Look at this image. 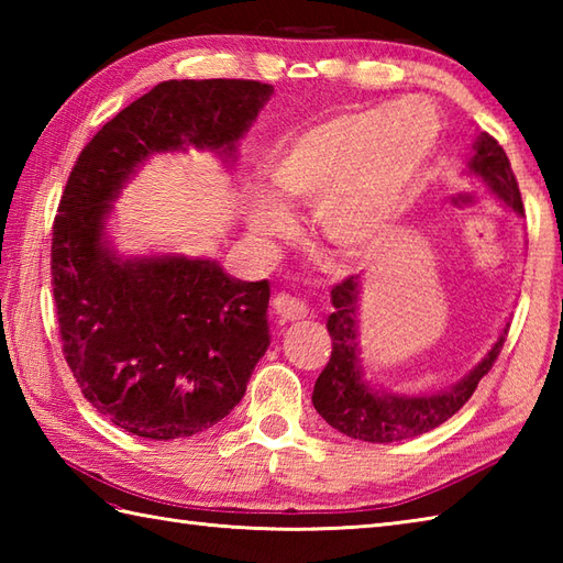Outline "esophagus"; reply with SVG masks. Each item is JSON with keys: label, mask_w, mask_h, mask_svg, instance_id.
I'll list each match as a JSON object with an SVG mask.
<instances>
[{"label": "esophagus", "mask_w": 563, "mask_h": 563, "mask_svg": "<svg viewBox=\"0 0 563 563\" xmlns=\"http://www.w3.org/2000/svg\"><path fill=\"white\" fill-rule=\"evenodd\" d=\"M273 312L278 314L280 321H297L307 317V305L297 300L292 295H275L273 297Z\"/></svg>", "instance_id": "34e87169"}]
</instances>
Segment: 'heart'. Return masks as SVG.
Instances as JSON below:
<instances>
[{"instance_id": "heart-1", "label": "heart", "mask_w": 563, "mask_h": 563, "mask_svg": "<svg viewBox=\"0 0 563 563\" xmlns=\"http://www.w3.org/2000/svg\"><path fill=\"white\" fill-rule=\"evenodd\" d=\"M438 130L435 111L413 99L321 118L273 152L268 184L285 202H314L321 234L361 254L401 218L433 157ZM277 199L266 190L249 198L251 234L266 239L288 227L290 214Z\"/></svg>"}]
</instances>
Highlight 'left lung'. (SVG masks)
<instances>
[{"label": "left lung", "mask_w": 563, "mask_h": 563, "mask_svg": "<svg viewBox=\"0 0 563 563\" xmlns=\"http://www.w3.org/2000/svg\"><path fill=\"white\" fill-rule=\"evenodd\" d=\"M462 174L479 184L500 208L522 218L525 210L516 174L510 169L504 147L492 135L476 133L472 157ZM361 275H351L331 290L333 312L327 319V329L333 349L314 385L312 404L331 428L363 442H399L445 423L470 401L479 379L492 369L508 333L506 321L482 361L448 387L435 391H397L367 377L361 341H357L361 339Z\"/></svg>", "instance_id": "1"}]
</instances>
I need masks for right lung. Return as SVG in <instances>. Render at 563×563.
I'll list each match as a JSON object with an SVG mask.
<instances>
[{
    "instance_id": "add662e5",
    "label": "right lung",
    "mask_w": 563,
    "mask_h": 563,
    "mask_svg": "<svg viewBox=\"0 0 563 563\" xmlns=\"http://www.w3.org/2000/svg\"><path fill=\"white\" fill-rule=\"evenodd\" d=\"M273 97L246 79L162 81L81 150L53 227L63 351L89 404L150 440L202 433L242 401L268 351V280L232 278L212 256L121 254L113 202L150 159L212 152L234 169L239 140Z\"/></svg>"
}]
</instances>
